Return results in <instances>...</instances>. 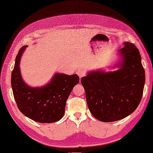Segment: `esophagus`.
I'll return each mask as SVG.
<instances>
[{"label": "esophagus", "mask_w": 153, "mask_h": 153, "mask_svg": "<svg viewBox=\"0 0 153 153\" xmlns=\"http://www.w3.org/2000/svg\"><path fill=\"white\" fill-rule=\"evenodd\" d=\"M77 74H78V76H79L80 78L83 77V76H85L86 75V72L84 71V70H78V71L77 72Z\"/></svg>", "instance_id": "esophagus-1"}]
</instances>
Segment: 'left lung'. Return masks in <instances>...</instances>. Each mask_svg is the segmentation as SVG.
Listing matches in <instances>:
<instances>
[{
	"label": "left lung",
	"instance_id": "8db88e82",
	"mask_svg": "<svg viewBox=\"0 0 153 153\" xmlns=\"http://www.w3.org/2000/svg\"><path fill=\"white\" fill-rule=\"evenodd\" d=\"M120 50L122 57L116 71H94L81 78L91 114L103 122L124 118L134 112L143 96L145 70L138 49L129 42Z\"/></svg>",
	"mask_w": 153,
	"mask_h": 153
}]
</instances>
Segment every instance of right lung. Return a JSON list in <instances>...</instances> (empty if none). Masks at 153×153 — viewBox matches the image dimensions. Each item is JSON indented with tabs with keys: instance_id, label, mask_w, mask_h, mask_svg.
Wrapping results in <instances>:
<instances>
[{
	"instance_id": "1",
	"label": "right lung",
	"mask_w": 153,
	"mask_h": 153,
	"mask_svg": "<svg viewBox=\"0 0 153 153\" xmlns=\"http://www.w3.org/2000/svg\"><path fill=\"white\" fill-rule=\"evenodd\" d=\"M28 46H23L15 58L11 84L17 107L23 114L39 123L60 120L65 114L66 102L74 86L79 83L77 74H56L50 83L41 88H31L22 80L20 59Z\"/></svg>"
}]
</instances>
